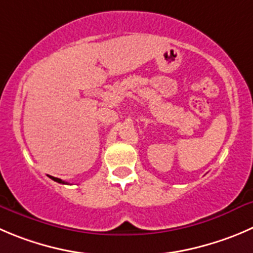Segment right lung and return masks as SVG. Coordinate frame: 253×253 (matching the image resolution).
<instances>
[{"mask_svg":"<svg viewBox=\"0 0 253 253\" xmlns=\"http://www.w3.org/2000/svg\"><path fill=\"white\" fill-rule=\"evenodd\" d=\"M50 179L52 180H54V181H57V182H59V184H67V182H64L63 180H61V179H58V177H54V176H49Z\"/></svg>","mask_w":253,"mask_h":253,"instance_id":"right-lung-1","label":"right lung"}]
</instances>
